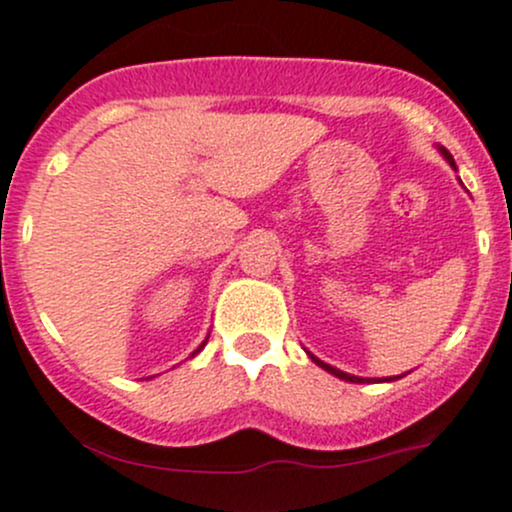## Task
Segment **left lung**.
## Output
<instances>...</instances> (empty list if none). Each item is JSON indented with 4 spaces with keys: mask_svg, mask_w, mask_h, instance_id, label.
<instances>
[{
    "mask_svg": "<svg viewBox=\"0 0 512 512\" xmlns=\"http://www.w3.org/2000/svg\"><path fill=\"white\" fill-rule=\"evenodd\" d=\"M438 151H441V156L446 158L448 163L453 165V168H456V163H453V156H451V153L446 151V148L441 146V148H438ZM309 356H312V354H309ZM312 361H314V364H319V366H322L324 371H329V374L339 376V379H344V381H352V384H364V381H369V379H361V376H352V374H347V371H339V369H334V366H329V364H324V361H319L317 356H312ZM381 381H391V379H381Z\"/></svg>",
    "mask_w": 512,
    "mask_h": 512,
    "instance_id": "left-lung-1",
    "label": "left lung"
}]
</instances>
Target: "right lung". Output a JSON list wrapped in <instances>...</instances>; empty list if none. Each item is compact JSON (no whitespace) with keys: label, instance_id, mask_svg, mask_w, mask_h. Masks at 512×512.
Here are the masks:
<instances>
[{"label":"right lung","instance_id":"add662e5","mask_svg":"<svg viewBox=\"0 0 512 512\" xmlns=\"http://www.w3.org/2000/svg\"><path fill=\"white\" fill-rule=\"evenodd\" d=\"M203 347H205V342H203V344H200V347H198V349H195V352H193V356H195V354H198V352H200V349H203Z\"/></svg>","mask_w":512,"mask_h":512}]
</instances>
